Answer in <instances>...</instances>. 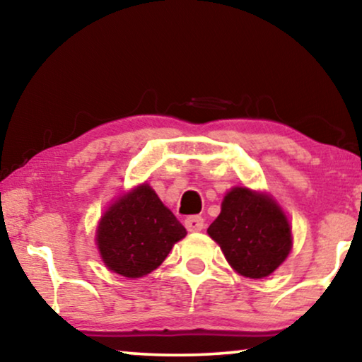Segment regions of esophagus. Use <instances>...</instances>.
<instances>
[{"label":"esophagus","instance_id":"esophagus-1","mask_svg":"<svg viewBox=\"0 0 362 362\" xmlns=\"http://www.w3.org/2000/svg\"><path fill=\"white\" fill-rule=\"evenodd\" d=\"M185 226L189 232H199L204 229V219L201 216H189L185 219Z\"/></svg>","mask_w":362,"mask_h":362}]
</instances>
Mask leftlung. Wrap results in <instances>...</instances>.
Masks as SVG:
<instances>
[{"label":"left lung","instance_id":"8db88e82","mask_svg":"<svg viewBox=\"0 0 362 362\" xmlns=\"http://www.w3.org/2000/svg\"><path fill=\"white\" fill-rule=\"evenodd\" d=\"M232 269L249 279H264L291 249L290 224L269 197L234 187L222 201L221 214L207 229Z\"/></svg>","mask_w":362,"mask_h":362}]
</instances>
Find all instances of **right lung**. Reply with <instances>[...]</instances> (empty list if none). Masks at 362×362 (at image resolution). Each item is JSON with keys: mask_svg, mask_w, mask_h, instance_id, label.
Segmentation results:
<instances>
[{"mask_svg": "<svg viewBox=\"0 0 362 362\" xmlns=\"http://www.w3.org/2000/svg\"><path fill=\"white\" fill-rule=\"evenodd\" d=\"M186 235L175 214L148 185L117 201L102 217L97 245L108 269L128 279L150 274Z\"/></svg>", "mask_w": 362, "mask_h": 362, "instance_id": "right-lung-1", "label": "right lung"}]
</instances>
